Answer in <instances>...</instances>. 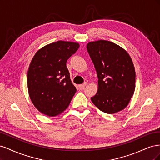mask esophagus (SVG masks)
<instances>
[{"instance_id": "1", "label": "esophagus", "mask_w": 160, "mask_h": 160, "mask_svg": "<svg viewBox=\"0 0 160 160\" xmlns=\"http://www.w3.org/2000/svg\"><path fill=\"white\" fill-rule=\"evenodd\" d=\"M88 85V83H87V82H85V83H83V84H81V85H79V88H80V89H81V90H83V89H84V88H85V87Z\"/></svg>"}]
</instances>
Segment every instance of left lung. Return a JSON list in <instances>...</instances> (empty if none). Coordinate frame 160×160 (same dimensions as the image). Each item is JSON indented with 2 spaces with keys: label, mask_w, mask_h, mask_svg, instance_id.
Listing matches in <instances>:
<instances>
[{
  "label": "left lung",
  "mask_w": 160,
  "mask_h": 160,
  "mask_svg": "<svg viewBox=\"0 0 160 160\" xmlns=\"http://www.w3.org/2000/svg\"><path fill=\"white\" fill-rule=\"evenodd\" d=\"M87 49L98 77V90L91 98L103 112L115 113L127 107L135 88V71L128 53L108 41L90 42Z\"/></svg>",
  "instance_id": "obj_1"
}]
</instances>
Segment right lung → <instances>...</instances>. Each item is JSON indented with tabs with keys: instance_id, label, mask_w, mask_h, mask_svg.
<instances>
[{
	"instance_id": "right-lung-1",
	"label": "right lung",
	"mask_w": 160,
	"mask_h": 160,
	"mask_svg": "<svg viewBox=\"0 0 160 160\" xmlns=\"http://www.w3.org/2000/svg\"><path fill=\"white\" fill-rule=\"evenodd\" d=\"M77 42L59 41L43 47L33 57L27 72L30 98L48 116H56L68 107L77 91L66 62L79 49Z\"/></svg>"
}]
</instances>
